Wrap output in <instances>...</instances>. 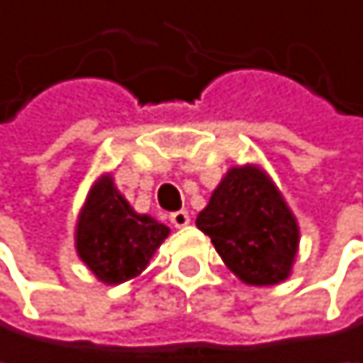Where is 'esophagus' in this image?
<instances>
[{
	"instance_id": "obj_1",
	"label": "esophagus",
	"mask_w": 363,
	"mask_h": 363,
	"mask_svg": "<svg viewBox=\"0 0 363 363\" xmlns=\"http://www.w3.org/2000/svg\"><path fill=\"white\" fill-rule=\"evenodd\" d=\"M169 222H172L176 228H183V226L189 224V213H187V211H176V213L169 216Z\"/></svg>"
}]
</instances>
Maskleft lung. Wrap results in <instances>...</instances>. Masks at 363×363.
<instances>
[{"label": "left lung", "mask_w": 363, "mask_h": 363, "mask_svg": "<svg viewBox=\"0 0 363 363\" xmlns=\"http://www.w3.org/2000/svg\"><path fill=\"white\" fill-rule=\"evenodd\" d=\"M196 224L244 283L274 285L289 277L298 252V224L259 167L228 169Z\"/></svg>", "instance_id": "1"}]
</instances>
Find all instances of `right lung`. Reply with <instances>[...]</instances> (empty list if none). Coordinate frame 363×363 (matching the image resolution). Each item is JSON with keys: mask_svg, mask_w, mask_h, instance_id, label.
Returning <instances> with one entry per match:
<instances>
[{"mask_svg": "<svg viewBox=\"0 0 363 363\" xmlns=\"http://www.w3.org/2000/svg\"><path fill=\"white\" fill-rule=\"evenodd\" d=\"M169 235L165 224L139 216L102 176L91 187L76 228V250L102 283L117 285L141 274Z\"/></svg>", "mask_w": 363, "mask_h": 363, "instance_id": "obj_1", "label": "right lung"}]
</instances>
